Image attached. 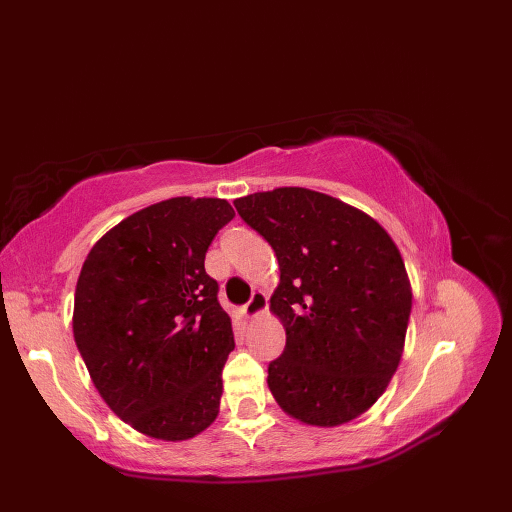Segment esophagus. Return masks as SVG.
Instances as JSON below:
<instances>
[{"label": "esophagus", "mask_w": 512, "mask_h": 512, "mask_svg": "<svg viewBox=\"0 0 512 512\" xmlns=\"http://www.w3.org/2000/svg\"><path fill=\"white\" fill-rule=\"evenodd\" d=\"M265 305H267V297L265 294L261 292V290H255L253 294H251V299H249V303L242 307L245 309V315L247 317H255V315H259L263 309H265Z\"/></svg>", "instance_id": "1"}]
</instances>
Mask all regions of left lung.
I'll return each mask as SVG.
<instances>
[{
	"label": "left lung",
	"mask_w": 512,
	"mask_h": 512,
	"mask_svg": "<svg viewBox=\"0 0 512 512\" xmlns=\"http://www.w3.org/2000/svg\"><path fill=\"white\" fill-rule=\"evenodd\" d=\"M234 207L280 263L270 303L286 346L267 367L276 402L309 425L359 417L384 394L409 326L411 286L392 238L363 211L299 186Z\"/></svg>",
	"instance_id": "left-lung-1"
}]
</instances>
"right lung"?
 I'll use <instances>...</instances> for the list:
<instances>
[{
    "mask_svg": "<svg viewBox=\"0 0 512 512\" xmlns=\"http://www.w3.org/2000/svg\"><path fill=\"white\" fill-rule=\"evenodd\" d=\"M232 218L224 199L155 203L107 232L80 270V357L107 407L151 438L188 440L218 417L234 334L205 253Z\"/></svg>",
    "mask_w": 512,
    "mask_h": 512,
    "instance_id": "obj_1",
    "label": "right lung"
}]
</instances>
